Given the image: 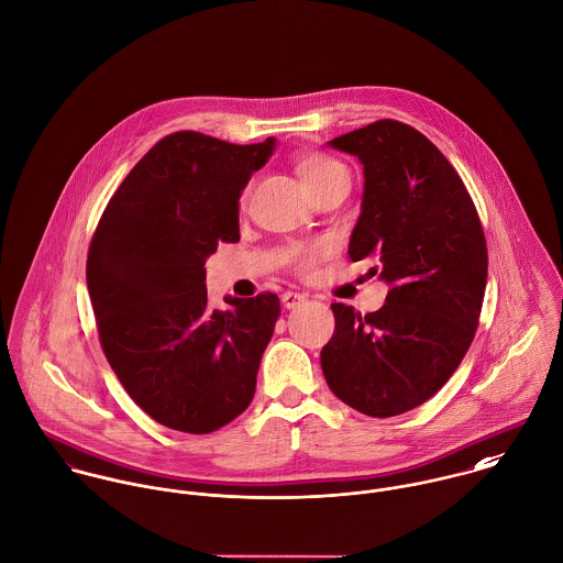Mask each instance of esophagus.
Masks as SVG:
<instances>
[{"label": "esophagus", "instance_id": "esophagus-1", "mask_svg": "<svg viewBox=\"0 0 563 563\" xmlns=\"http://www.w3.org/2000/svg\"><path fill=\"white\" fill-rule=\"evenodd\" d=\"M305 300H307V296H305V294H298V291H285V294H283V305H285L287 309H298Z\"/></svg>", "mask_w": 563, "mask_h": 563}]
</instances>
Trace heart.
Listing matches in <instances>:
<instances>
[{"mask_svg":"<svg viewBox=\"0 0 563 563\" xmlns=\"http://www.w3.org/2000/svg\"><path fill=\"white\" fill-rule=\"evenodd\" d=\"M298 178L302 180V185L307 187V191L311 196H316L318 191H322L324 187H329L331 183H335L338 178L347 176L343 165H339L338 161H333L331 156L322 154V152H305L296 158L294 163ZM291 261L296 263V267L300 272H311L316 267V263L329 252V245L324 241H313L307 245H291Z\"/></svg>","mask_w":563,"mask_h":563,"instance_id":"obj_1","label":"heart"}]
</instances>
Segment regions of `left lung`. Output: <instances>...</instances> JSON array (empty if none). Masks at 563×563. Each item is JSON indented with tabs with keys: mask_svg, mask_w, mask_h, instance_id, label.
<instances>
[{
	"mask_svg": "<svg viewBox=\"0 0 563 563\" xmlns=\"http://www.w3.org/2000/svg\"><path fill=\"white\" fill-rule=\"evenodd\" d=\"M365 174L352 261L372 258L389 283L385 305L361 316L331 305L322 347L333 394L372 418H391L438 394L465 356L481 318L487 243L476 207L449 158L416 128L380 119L331 141Z\"/></svg>",
	"mask_w": 563,
	"mask_h": 563,
	"instance_id": "1",
	"label": "left lung"
}]
</instances>
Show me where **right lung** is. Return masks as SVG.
Instances as JSON below:
<instances>
[{
    "label": "right lung",
    "instance_id": "obj_1",
    "mask_svg": "<svg viewBox=\"0 0 563 563\" xmlns=\"http://www.w3.org/2000/svg\"><path fill=\"white\" fill-rule=\"evenodd\" d=\"M274 143L172 132L123 178L93 232L87 287L102 350L128 396L167 429L213 433L252 402L278 296L211 309L205 263L239 241L241 189Z\"/></svg>",
    "mask_w": 563,
    "mask_h": 563
}]
</instances>
